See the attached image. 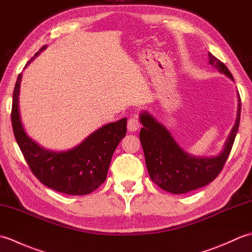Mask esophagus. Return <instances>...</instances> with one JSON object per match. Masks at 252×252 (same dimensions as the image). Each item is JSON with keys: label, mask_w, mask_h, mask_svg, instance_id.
Returning a JSON list of instances; mask_svg holds the SVG:
<instances>
[{"label": "esophagus", "mask_w": 252, "mask_h": 252, "mask_svg": "<svg viewBox=\"0 0 252 252\" xmlns=\"http://www.w3.org/2000/svg\"><path fill=\"white\" fill-rule=\"evenodd\" d=\"M140 126H141V123H140V120H138L137 117L130 118L129 121H127V130L131 132L137 131L138 129H140Z\"/></svg>", "instance_id": "esophagus-1"}]
</instances>
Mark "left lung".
<instances>
[{
    "instance_id": "obj_1",
    "label": "left lung",
    "mask_w": 252,
    "mask_h": 252,
    "mask_svg": "<svg viewBox=\"0 0 252 252\" xmlns=\"http://www.w3.org/2000/svg\"><path fill=\"white\" fill-rule=\"evenodd\" d=\"M209 63L234 81L227 67L209 53ZM239 97V94H238ZM236 123L229 133L223 152L217 157H195L183 151L171 136L170 132L147 112L141 114L144 127L140 140L145 155L146 167L152 181L160 189L172 194H185L208 185L220 174L232 151L238 132L242 103L238 99Z\"/></svg>"
}]
</instances>
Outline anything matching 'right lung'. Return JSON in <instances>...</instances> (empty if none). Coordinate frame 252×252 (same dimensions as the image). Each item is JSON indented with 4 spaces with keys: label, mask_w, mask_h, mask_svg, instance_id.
<instances>
[{
    "label": "right lung",
    "mask_w": 252,
    "mask_h": 252,
    "mask_svg": "<svg viewBox=\"0 0 252 252\" xmlns=\"http://www.w3.org/2000/svg\"><path fill=\"white\" fill-rule=\"evenodd\" d=\"M21 76L19 73L15 84L10 116L15 138L31 172L42 184L63 194L88 195L94 191L105 182L115 149L126 136V118L101 126L70 151H49L32 141L21 125L18 107Z\"/></svg>",
    "instance_id": "obj_1"
}]
</instances>
